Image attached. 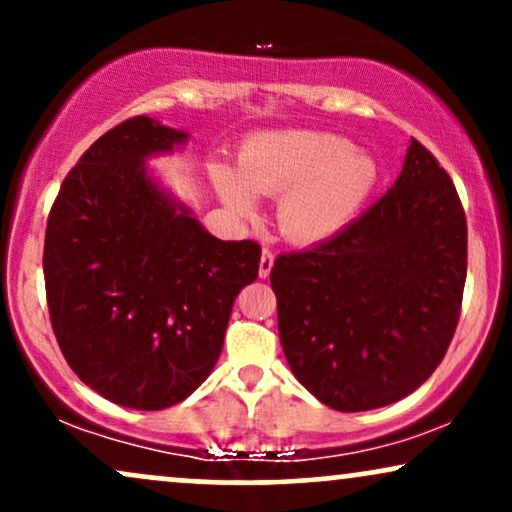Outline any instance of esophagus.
<instances>
[{"label": "esophagus", "instance_id": "1", "mask_svg": "<svg viewBox=\"0 0 512 512\" xmlns=\"http://www.w3.org/2000/svg\"><path fill=\"white\" fill-rule=\"evenodd\" d=\"M272 267H274V252L269 248H264L262 257H260V276H262V279H264V276H269Z\"/></svg>", "mask_w": 512, "mask_h": 512}]
</instances>
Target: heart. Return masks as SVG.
I'll return each instance as SVG.
<instances>
[{"instance_id": "1", "label": "heart", "mask_w": 512, "mask_h": 512, "mask_svg": "<svg viewBox=\"0 0 512 512\" xmlns=\"http://www.w3.org/2000/svg\"><path fill=\"white\" fill-rule=\"evenodd\" d=\"M238 178L216 170V187L238 214H250V192L279 197L276 221L281 233L296 243L332 238L363 207L378 166L349 139L308 129L250 134L238 149Z\"/></svg>"}]
</instances>
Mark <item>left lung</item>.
<instances>
[{
	"label": "left lung",
	"instance_id": "obj_1",
	"mask_svg": "<svg viewBox=\"0 0 512 512\" xmlns=\"http://www.w3.org/2000/svg\"><path fill=\"white\" fill-rule=\"evenodd\" d=\"M467 219L438 158L411 139L399 178L337 236L274 260L286 361L337 411H368L431 378L460 320Z\"/></svg>",
	"mask_w": 512,
	"mask_h": 512
}]
</instances>
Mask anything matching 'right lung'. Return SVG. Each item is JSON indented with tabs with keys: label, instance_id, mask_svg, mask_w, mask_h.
<instances>
[{
	"label": "right lung",
	"instance_id": "add662e5",
	"mask_svg": "<svg viewBox=\"0 0 512 512\" xmlns=\"http://www.w3.org/2000/svg\"><path fill=\"white\" fill-rule=\"evenodd\" d=\"M187 139L146 115L108 129L64 178L45 228L52 332L72 370L120 407L190 397L219 361L255 240H219L151 182L144 158Z\"/></svg>",
	"mask_w": 512,
	"mask_h": 512
}]
</instances>
